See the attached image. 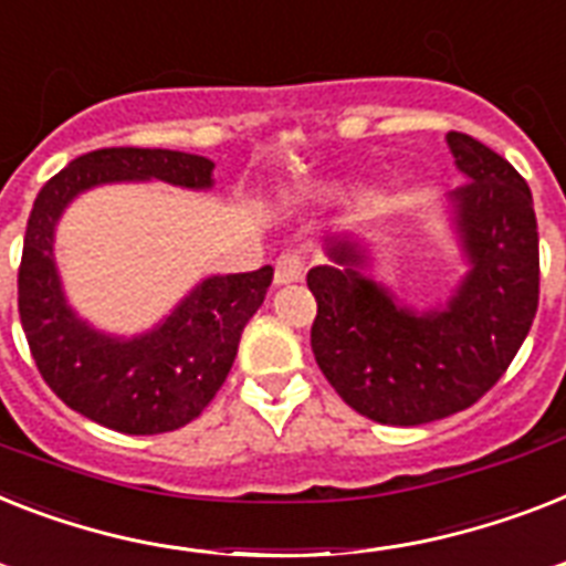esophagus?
<instances>
[{
	"mask_svg": "<svg viewBox=\"0 0 566 566\" xmlns=\"http://www.w3.org/2000/svg\"><path fill=\"white\" fill-rule=\"evenodd\" d=\"M307 270V259L302 252H282L279 259H275V284H291V282H302L305 279Z\"/></svg>",
	"mask_w": 566,
	"mask_h": 566,
	"instance_id": "esophagus-1",
	"label": "esophagus"
}]
</instances>
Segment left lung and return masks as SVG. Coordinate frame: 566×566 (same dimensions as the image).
I'll use <instances>...</instances> for the list:
<instances>
[{"instance_id": "8db88e82", "label": "left lung", "mask_w": 566, "mask_h": 566, "mask_svg": "<svg viewBox=\"0 0 566 566\" xmlns=\"http://www.w3.org/2000/svg\"><path fill=\"white\" fill-rule=\"evenodd\" d=\"M444 139L465 177L448 197V220L468 270L442 305H403L366 273L369 243L352 232L328 238V264L307 273L316 363L339 398L378 424H427L480 401L537 311V220L526 179L465 133Z\"/></svg>"}]
</instances>
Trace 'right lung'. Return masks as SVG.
Returning a JSON list of instances; mask_svg holds the SVG:
<instances>
[{
	"instance_id": "add662e5",
	"label": "right lung",
	"mask_w": 566,
	"mask_h": 566,
	"mask_svg": "<svg viewBox=\"0 0 566 566\" xmlns=\"http://www.w3.org/2000/svg\"><path fill=\"white\" fill-rule=\"evenodd\" d=\"M214 163L163 148H104L54 174L31 209L20 264V319L36 369L60 401L127 436L168 433L195 421L223 387L243 325L268 296L273 268L206 275L154 328L118 337L69 305L54 232L69 203L109 182H168L209 191Z\"/></svg>"
}]
</instances>
